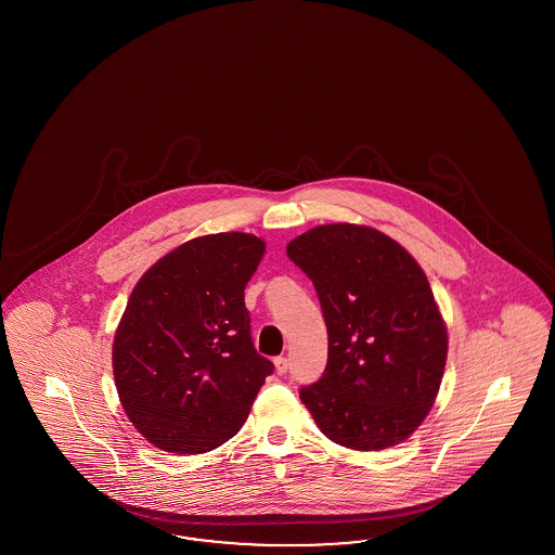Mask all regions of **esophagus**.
<instances>
[{"label":"esophagus","mask_w":555,"mask_h":555,"mask_svg":"<svg viewBox=\"0 0 555 555\" xmlns=\"http://www.w3.org/2000/svg\"><path fill=\"white\" fill-rule=\"evenodd\" d=\"M274 370H276V374H286V370H288V360L283 358V356H279V358H274Z\"/></svg>","instance_id":"34e87169"}]
</instances>
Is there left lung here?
Returning a JSON list of instances; mask_svg holds the SVG:
<instances>
[{
  "instance_id": "obj_1",
  "label": "left lung",
  "mask_w": 555,
  "mask_h": 555,
  "mask_svg": "<svg viewBox=\"0 0 555 555\" xmlns=\"http://www.w3.org/2000/svg\"><path fill=\"white\" fill-rule=\"evenodd\" d=\"M327 325V366L299 397L321 434L376 452L411 436L436 403L448 330L417 260L387 234L318 225L286 246Z\"/></svg>"
}]
</instances>
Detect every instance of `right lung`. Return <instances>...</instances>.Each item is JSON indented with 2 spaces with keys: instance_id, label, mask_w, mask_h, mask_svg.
<instances>
[{
  "instance_id": "1",
  "label": "right lung",
  "mask_w": 555,
  "mask_h": 555,
  "mask_svg": "<svg viewBox=\"0 0 555 555\" xmlns=\"http://www.w3.org/2000/svg\"><path fill=\"white\" fill-rule=\"evenodd\" d=\"M264 240L193 237L134 286L114 337L119 403L152 446L205 454L234 437L272 362L256 352L244 288Z\"/></svg>"
}]
</instances>
